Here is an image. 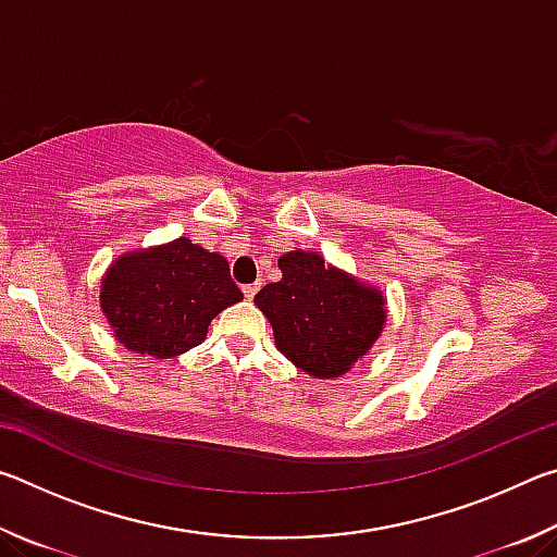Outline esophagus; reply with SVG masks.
Returning a JSON list of instances; mask_svg holds the SVG:
<instances>
[{"instance_id":"1","label":"esophagus","mask_w":557,"mask_h":557,"mask_svg":"<svg viewBox=\"0 0 557 557\" xmlns=\"http://www.w3.org/2000/svg\"><path fill=\"white\" fill-rule=\"evenodd\" d=\"M256 292H258V285H245V287H243V295H245V299H252V297H256Z\"/></svg>"}]
</instances>
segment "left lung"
Wrapping results in <instances>:
<instances>
[{"mask_svg":"<svg viewBox=\"0 0 557 557\" xmlns=\"http://www.w3.org/2000/svg\"><path fill=\"white\" fill-rule=\"evenodd\" d=\"M277 268L282 277L256 295L277 351L312 379H342L383 334L388 319L383 289L314 250H289Z\"/></svg>","mask_w":557,"mask_h":557,"instance_id":"1","label":"left lung"}]
</instances>
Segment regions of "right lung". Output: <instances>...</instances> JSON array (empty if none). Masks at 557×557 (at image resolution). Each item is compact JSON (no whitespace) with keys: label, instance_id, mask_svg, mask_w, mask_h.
Listing matches in <instances>:
<instances>
[{"label":"right lung","instance_id":"right-lung-1","mask_svg":"<svg viewBox=\"0 0 557 557\" xmlns=\"http://www.w3.org/2000/svg\"><path fill=\"white\" fill-rule=\"evenodd\" d=\"M240 299L228 260L188 238L122 252L100 280V309L112 334L154 361L199 346L211 319Z\"/></svg>","mask_w":557,"mask_h":557}]
</instances>
